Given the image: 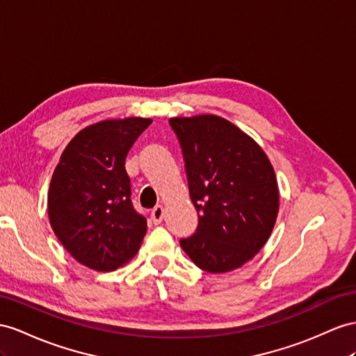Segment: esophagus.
Instances as JSON below:
<instances>
[{
    "label": "esophagus",
    "mask_w": 356,
    "mask_h": 356,
    "mask_svg": "<svg viewBox=\"0 0 356 356\" xmlns=\"http://www.w3.org/2000/svg\"><path fill=\"white\" fill-rule=\"evenodd\" d=\"M163 215H165V211H163V207L159 204L156 207H153L152 211V220L154 224H161L163 220Z\"/></svg>",
    "instance_id": "esophagus-1"
}]
</instances>
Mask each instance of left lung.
I'll list each match as a JSON object with an SVG mask.
<instances>
[{
	"instance_id": "8db88e82",
	"label": "left lung",
	"mask_w": 356,
	"mask_h": 356,
	"mask_svg": "<svg viewBox=\"0 0 356 356\" xmlns=\"http://www.w3.org/2000/svg\"><path fill=\"white\" fill-rule=\"evenodd\" d=\"M170 124L198 212L197 232L181 248L203 270L238 269L263 248L277 221L280 191L268 154L220 115L172 117Z\"/></svg>"
}]
</instances>
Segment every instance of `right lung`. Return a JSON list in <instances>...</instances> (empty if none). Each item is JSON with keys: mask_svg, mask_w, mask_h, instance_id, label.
Segmentation results:
<instances>
[{"mask_svg": "<svg viewBox=\"0 0 356 356\" xmlns=\"http://www.w3.org/2000/svg\"><path fill=\"white\" fill-rule=\"evenodd\" d=\"M152 118L102 120L79 131L61 153L49 184L48 216L81 265L111 272L138 252L147 221L135 212L127 153Z\"/></svg>", "mask_w": 356, "mask_h": 356, "instance_id": "right-lung-1", "label": "right lung"}]
</instances>
